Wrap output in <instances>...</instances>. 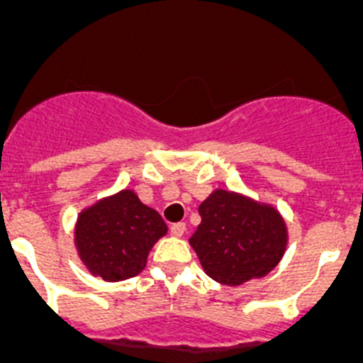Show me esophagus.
I'll return each instance as SVG.
<instances>
[{"label":"esophagus","mask_w":363,"mask_h":363,"mask_svg":"<svg viewBox=\"0 0 363 363\" xmlns=\"http://www.w3.org/2000/svg\"><path fill=\"white\" fill-rule=\"evenodd\" d=\"M184 231H186L184 222H175V224L169 226V233L174 235V237H181V235H184Z\"/></svg>","instance_id":"esophagus-1"}]
</instances>
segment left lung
I'll list each match as a JSON object with an SVG mask.
<instances>
[{"label":"left lung","mask_w":363,"mask_h":363,"mask_svg":"<svg viewBox=\"0 0 363 363\" xmlns=\"http://www.w3.org/2000/svg\"><path fill=\"white\" fill-rule=\"evenodd\" d=\"M199 215L189 244L217 282L238 286L264 277L282 259L286 224L269 206L217 189L199 206Z\"/></svg>","instance_id":"left-lung-1"}]
</instances>
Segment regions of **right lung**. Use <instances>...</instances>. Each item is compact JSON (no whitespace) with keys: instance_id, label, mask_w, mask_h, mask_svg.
Here are the masks:
<instances>
[{"instance_id":"right-lung-1","label":"right lung","mask_w":363,"mask_h":363,"mask_svg":"<svg viewBox=\"0 0 363 363\" xmlns=\"http://www.w3.org/2000/svg\"><path fill=\"white\" fill-rule=\"evenodd\" d=\"M166 231L157 211L143 204L133 191H121L81 213L76 244L94 275L123 280L141 273L148 251Z\"/></svg>"}]
</instances>
